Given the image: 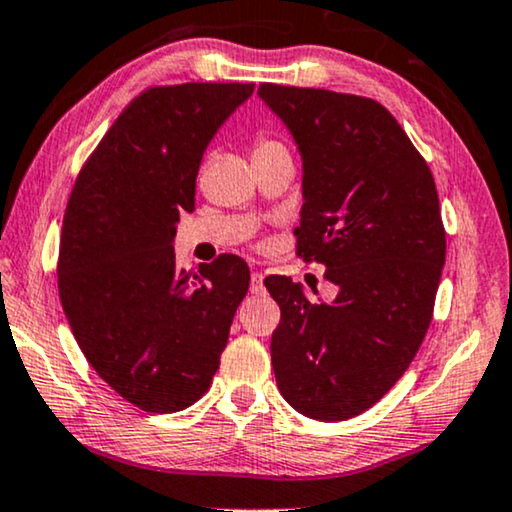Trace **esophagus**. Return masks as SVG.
<instances>
[{"mask_svg": "<svg viewBox=\"0 0 512 512\" xmlns=\"http://www.w3.org/2000/svg\"><path fill=\"white\" fill-rule=\"evenodd\" d=\"M251 294H265V284L261 272H254L251 275Z\"/></svg>", "mask_w": 512, "mask_h": 512, "instance_id": "obj_1", "label": "esophagus"}]
</instances>
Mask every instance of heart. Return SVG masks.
I'll return each mask as SVG.
<instances>
[{"label": "heart", "instance_id": "b5f03b06", "mask_svg": "<svg viewBox=\"0 0 512 512\" xmlns=\"http://www.w3.org/2000/svg\"><path fill=\"white\" fill-rule=\"evenodd\" d=\"M275 150H287L280 141H272V138H261L254 145V155H263V152H275Z\"/></svg>", "mask_w": 512, "mask_h": 512}]
</instances>
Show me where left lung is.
Masks as SVG:
<instances>
[{
	"mask_svg": "<svg viewBox=\"0 0 512 512\" xmlns=\"http://www.w3.org/2000/svg\"><path fill=\"white\" fill-rule=\"evenodd\" d=\"M258 96L303 162L298 256L338 287L322 303L289 277H265L282 310L270 343L277 388L298 414L345 421L395 386L433 320L447 251L435 181L371 98L280 84Z\"/></svg>",
	"mask_w": 512,
	"mask_h": 512,
	"instance_id": "1",
	"label": "left lung"
}]
</instances>
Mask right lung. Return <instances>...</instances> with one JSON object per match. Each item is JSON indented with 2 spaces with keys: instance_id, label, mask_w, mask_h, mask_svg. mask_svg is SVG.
<instances>
[{
  "instance_id": "1",
  "label": "right lung",
  "mask_w": 512,
  "mask_h": 512,
  "mask_svg": "<svg viewBox=\"0 0 512 512\" xmlns=\"http://www.w3.org/2000/svg\"><path fill=\"white\" fill-rule=\"evenodd\" d=\"M254 84L155 86L131 101L79 171L63 218L58 291L96 374L143 411L171 414L211 386L249 265H176L204 150Z\"/></svg>"
}]
</instances>
